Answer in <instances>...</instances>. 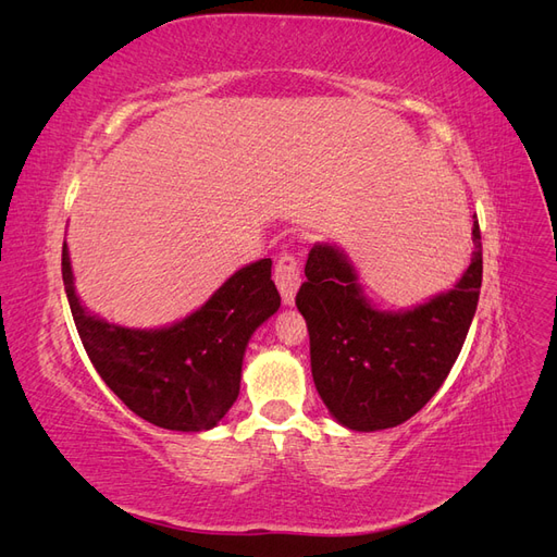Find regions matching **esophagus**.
I'll return each mask as SVG.
<instances>
[{
    "mask_svg": "<svg viewBox=\"0 0 557 557\" xmlns=\"http://www.w3.org/2000/svg\"><path fill=\"white\" fill-rule=\"evenodd\" d=\"M274 278L283 297V305L293 307L295 305V295L301 285V272H299V262L293 256V252H281L276 260V269H274Z\"/></svg>",
    "mask_w": 557,
    "mask_h": 557,
    "instance_id": "obj_1",
    "label": "esophagus"
}]
</instances>
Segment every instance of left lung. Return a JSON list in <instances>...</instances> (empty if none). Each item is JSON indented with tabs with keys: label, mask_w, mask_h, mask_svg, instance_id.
<instances>
[{
	"label": "left lung",
	"mask_w": 557,
	"mask_h": 557,
	"mask_svg": "<svg viewBox=\"0 0 557 557\" xmlns=\"http://www.w3.org/2000/svg\"><path fill=\"white\" fill-rule=\"evenodd\" d=\"M471 242L474 252L462 278L407 311L376 309L344 250L311 248L295 305L309 327L315 391L336 423L356 432L395 428L440 391L479 305L483 256L476 221Z\"/></svg>",
	"instance_id": "obj_1"
}]
</instances>
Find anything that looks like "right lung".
<instances>
[{"instance_id":"right-lung-1","label":"right lung","mask_w":557,"mask_h":557,"mask_svg":"<svg viewBox=\"0 0 557 557\" xmlns=\"http://www.w3.org/2000/svg\"><path fill=\"white\" fill-rule=\"evenodd\" d=\"M62 281L97 374L129 411L176 432H205L221 423L239 397L250 334L281 307L269 258L242 267L207 305L160 330L113 325L83 307L66 242Z\"/></svg>"}]
</instances>
